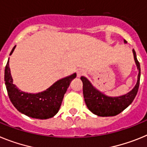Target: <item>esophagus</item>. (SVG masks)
Instances as JSON below:
<instances>
[{
	"label": "esophagus",
	"instance_id": "esophagus-1",
	"mask_svg": "<svg viewBox=\"0 0 147 147\" xmlns=\"http://www.w3.org/2000/svg\"><path fill=\"white\" fill-rule=\"evenodd\" d=\"M85 72L83 69H78L77 70V77H81V75H84Z\"/></svg>",
	"mask_w": 147,
	"mask_h": 147
}]
</instances>
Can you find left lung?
<instances>
[{"label":"left lung","instance_id":"left-lung-1","mask_svg":"<svg viewBox=\"0 0 147 147\" xmlns=\"http://www.w3.org/2000/svg\"><path fill=\"white\" fill-rule=\"evenodd\" d=\"M123 42L127 43L125 40H123ZM132 53L137 69L138 70V74L136 84L133 89L127 94L120 96H108L96 89L86 77H81L83 82L84 101L89 110L91 111L93 114L100 117L117 115L132 103L138 93L141 78V66L137 59L136 52L134 49H132Z\"/></svg>","mask_w":147,"mask_h":147}]
</instances>
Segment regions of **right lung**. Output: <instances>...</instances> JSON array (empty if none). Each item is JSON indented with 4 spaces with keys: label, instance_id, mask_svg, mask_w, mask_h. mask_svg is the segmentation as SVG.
I'll list each match as a JSON object with an SVG mask.
<instances>
[{
    "label": "right lung",
    "instance_id": "obj_1",
    "mask_svg": "<svg viewBox=\"0 0 147 147\" xmlns=\"http://www.w3.org/2000/svg\"><path fill=\"white\" fill-rule=\"evenodd\" d=\"M13 47L10 55L15 49ZM9 58L5 67L4 81L9 99L14 107L22 114L37 119H48L58 112L64 94L76 73L59 79L48 89L40 92L29 93L21 91L13 84L9 68Z\"/></svg>",
    "mask_w": 147,
    "mask_h": 147
}]
</instances>
